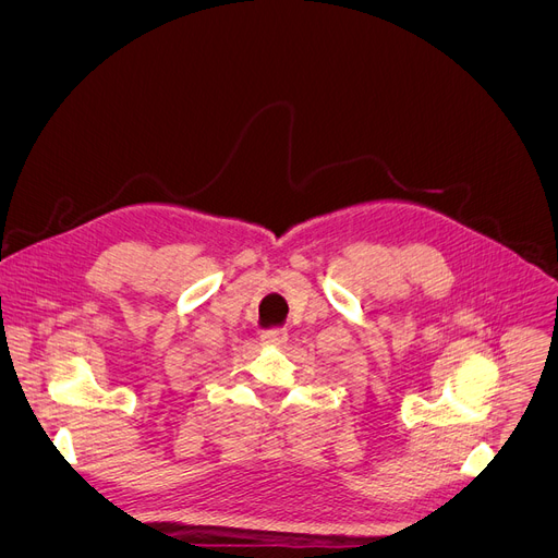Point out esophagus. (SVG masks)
Wrapping results in <instances>:
<instances>
[{
    "label": "esophagus",
    "mask_w": 558,
    "mask_h": 558,
    "mask_svg": "<svg viewBox=\"0 0 558 558\" xmlns=\"http://www.w3.org/2000/svg\"><path fill=\"white\" fill-rule=\"evenodd\" d=\"M260 342L268 347H283L288 342V333H286V329H270V331L260 333Z\"/></svg>",
    "instance_id": "1"
}]
</instances>
